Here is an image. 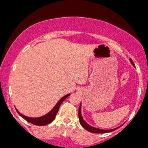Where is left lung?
I'll list each match as a JSON object with an SVG mask.
<instances>
[{
    "instance_id": "1",
    "label": "left lung",
    "mask_w": 148,
    "mask_h": 148,
    "mask_svg": "<svg viewBox=\"0 0 148 148\" xmlns=\"http://www.w3.org/2000/svg\"><path fill=\"white\" fill-rule=\"evenodd\" d=\"M130 61H131V62H132V64L134 66V62H133V61H132V59H130ZM81 104H80V106H79V122H80V123H81V126L84 127V129H86V130L88 131V132H92V133H96V134H104V133H108V132H113V131H115V130H117V129L118 128H118L113 129V130H100V129L95 128V127L90 126V125H89L88 123H86V122L84 121V119H83L82 116H81Z\"/></svg>"
}]
</instances>
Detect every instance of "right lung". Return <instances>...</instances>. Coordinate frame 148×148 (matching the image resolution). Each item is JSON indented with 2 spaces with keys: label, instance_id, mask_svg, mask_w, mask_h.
<instances>
[{
  "label": "right lung",
  "instance_id": "right-lung-1",
  "mask_svg": "<svg viewBox=\"0 0 148 148\" xmlns=\"http://www.w3.org/2000/svg\"><path fill=\"white\" fill-rule=\"evenodd\" d=\"M69 95H70V94L66 95L64 96L63 97L61 98V99L59 100L58 102L56 103V105L54 106V108H53L51 111L49 112V113H47V115H44V116H42V117H40V118H29V117H26V116H25V115H22L21 113H20L19 112L17 111V110L16 109V111H17V113H18V115H19L20 116H21L22 118L24 119V120H26V121H28V123L33 124V125H37V126H44V125H48V124L51 123L53 120L55 119L56 115H57L58 112V110H59V108H60V104L62 103V101H63L64 100L66 99V98L68 97Z\"/></svg>",
  "mask_w": 148,
  "mask_h": 148
}]
</instances>
